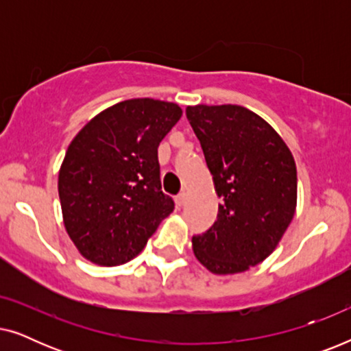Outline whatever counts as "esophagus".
<instances>
[{"mask_svg": "<svg viewBox=\"0 0 351 351\" xmlns=\"http://www.w3.org/2000/svg\"><path fill=\"white\" fill-rule=\"evenodd\" d=\"M186 203V193H179L176 196V204L179 206V208H182Z\"/></svg>", "mask_w": 351, "mask_h": 351, "instance_id": "1", "label": "esophagus"}]
</instances>
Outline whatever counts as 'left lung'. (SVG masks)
<instances>
[{"mask_svg": "<svg viewBox=\"0 0 351 351\" xmlns=\"http://www.w3.org/2000/svg\"><path fill=\"white\" fill-rule=\"evenodd\" d=\"M220 199L217 220L195 234L193 252L217 275L270 256L295 213L292 153L270 124L239 105L186 107Z\"/></svg>", "mask_w": 351, "mask_h": 351, "instance_id": "8db88e82", "label": "left lung"}]
</instances>
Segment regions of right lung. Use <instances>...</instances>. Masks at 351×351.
<instances>
[{
  "instance_id": "obj_1",
  "label": "right lung",
  "mask_w": 351,
  "mask_h": 351,
  "mask_svg": "<svg viewBox=\"0 0 351 351\" xmlns=\"http://www.w3.org/2000/svg\"><path fill=\"white\" fill-rule=\"evenodd\" d=\"M180 117L176 104L124 100L71 141L59 171V198L66 232L88 261L129 262L174 210V199L161 190L158 145Z\"/></svg>"
}]
</instances>
